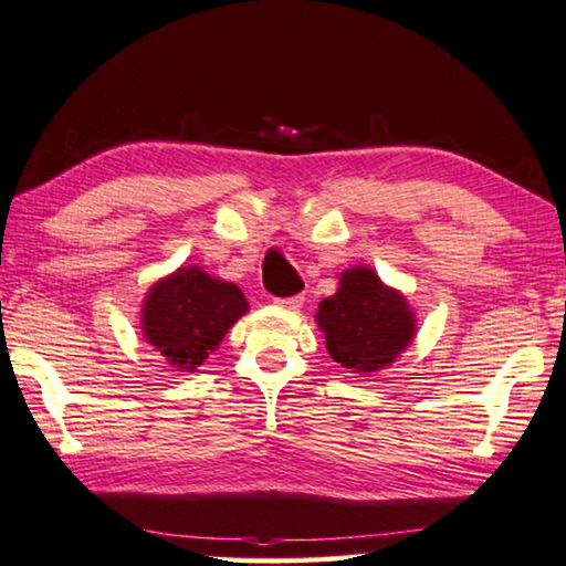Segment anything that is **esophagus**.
I'll return each instance as SVG.
<instances>
[{
	"label": "esophagus",
	"mask_w": 566,
	"mask_h": 566,
	"mask_svg": "<svg viewBox=\"0 0 566 566\" xmlns=\"http://www.w3.org/2000/svg\"><path fill=\"white\" fill-rule=\"evenodd\" d=\"M302 302H304L302 294H294V297H276L274 300V304H280L282 310H300Z\"/></svg>",
	"instance_id": "obj_1"
}]
</instances>
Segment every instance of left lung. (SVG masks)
Segmentation results:
<instances>
[{
    "label": "left lung",
    "instance_id": "left-lung-1",
    "mask_svg": "<svg viewBox=\"0 0 566 566\" xmlns=\"http://www.w3.org/2000/svg\"><path fill=\"white\" fill-rule=\"evenodd\" d=\"M315 319L325 332L332 360L349 373L382 370L416 335V317L406 297L385 286L367 266L339 274L337 294L319 302Z\"/></svg>",
    "mask_w": 566,
    "mask_h": 566
}]
</instances>
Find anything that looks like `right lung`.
<instances>
[{
    "instance_id": "add662e5",
    "label": "right lung",
    "mask_w": 566,
    "mask_h": 566,
    "mask_svg": "<svg viewBox=\"0 0 566 566\" xmlns=\"http://www.w3.org/2000/svg\"><path fill=\"white\" fill-rule=\"evenodd\" d=\"M244 312L249 302L237 284L181 266L150 286L140 327L168 365L193 373Z\"/></svg>"
}]
</instances>
